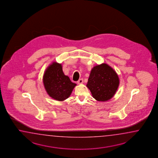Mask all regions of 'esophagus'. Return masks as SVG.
Here are the masks:
<instances>
[{
  "instance_id": "esophagus-1",
  "label": "esophagus",
  "mask_w": 158,
  "mask_h": 158,
  "mask_svg": "<svg viewBox=\"0 0 158 158\" xmlns=\"http://www.w3.org/2000/svg\"><path fill=\"white\" fill-rule=\"evenodd\" d=\"M83 82H84L83 79H82V78H81L78 81L77 84H79V85H80V84H82L83 83Z\"/></svg>"
}]
</instances>
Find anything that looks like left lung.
<instances>
[{
	"label": "left lung",
	"mask_w": 158,
	"mask_h": 158,
	"mask_svg": "<svg viewBox=\"0 0 158 158\" xmlns=\"http://www.w3.org/2000/svg\"><path fill=\"white\" fill-rule=\"evenodd\" d=\"M119 84L116 71L108 64L102 63L91 69L86 86L95 99L107 102L114 96Z\"/></svg>",
	"instance_id": "1"
}]
</instances>
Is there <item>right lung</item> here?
I'll return each mask as SVG.
<instances>
[{"label": "right lung", "mask_w": 158, "mask_h": 158, "mask_svg": "<svg viewBox=\"0 0 158 158\" xmlns=\"http://www.w3.org/2000/svg\"><path fill=\"white\" fill-rule=\"evenodd\" d=\"M43 83L48 95L55 100L61 102L70 97L77 85L64 74L61 64L56 61L50 64L44 71Z\"/></svg>", "instance_id": "right-lung-1"}]
</instances>
